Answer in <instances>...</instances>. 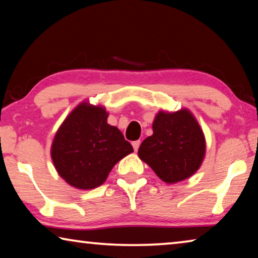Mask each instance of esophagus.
<instances>
[{
	"label": "esophagus",
	"instance_id": "esophagus-1",
	"mask_svg": "<svg viewBox=\"0 0 258 258\" xmlns=\"http://www.w3.org/2000/svg\"><path fill=\"white\" fill-rule=\"evenodd\" d=\"M140 145H141V141H140V140H138V141H133L132 142V146L134 148V151H138Z\"/></svg>",
	"mask_w": 258,
	"mask_h": 258
}]
</instances>
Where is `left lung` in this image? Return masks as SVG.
I'll return each mask as SVG.
<instances>
[{"label": "left lung", "instance_id": "left-lung-1", "mask_svg": "<svg viewBox=\"0 0 258 258\" xmlns=\"http://www.w3.org/2000/svg\"><path fill=\"white\" fill-rule=\"evenodd\" d=\"M154 134L139 148L140 159L166 183H176L198 171L206 143L203 130L186 109L176 112L159 111L152 124Z\"/></svg>", "mask_w": 258, "mask_h": 258}]
</instances>
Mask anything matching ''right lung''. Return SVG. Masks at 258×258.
I'll list each match as a JSON object with an SVG mask.
<instances>
[{
    "mask_svg": "<svg viewBox=\"0 0 258 258\" xmlns=\"http://www.w3.org/2000/svg\"><path fill=\"white\" fill-rule=\"evenodd\" d=\"M107 118L103 107L83 102L61 124L51 157L56 172L68 184L94 189L107 180L113 166L133 152L131 143Z\"/></svg>",
    "mask_w": 258,
    "mask_h": 258,
    "instance_id": "1",
    "label": "right lung"
}]
</instances>
